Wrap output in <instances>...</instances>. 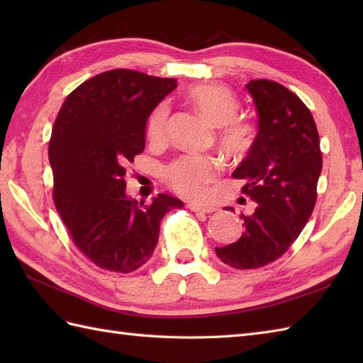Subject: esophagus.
Segmentation results:
<instances>
[{"label":"esophagus","mask_w":363,"mask_h":363,"mask_svg":"<svg viewBox=\"0 0 363 363\" xmlns=\"http://www.w3.org/2000/svg\"><path fill=\"white\" fill-rule=\"evenodd\" d=\"M187 207H189L191 212H201V213H212V212H215V207L213 206H206V204L190 203V204H187Z\"/></svg>","instance_id":"1"}]
</instances>
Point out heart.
Returning a JSON list of instances; mask_svg holds the SVG:
<instances>
[{"label":"heart","instance_id":"obj_1","mask_svg":"<svg viewBox=\"0 0 363 363\" xmlns=\"http://www.w3.org/2000/svg\"><path fill=\"white\" fill-rule=\"evenodd\" d=\"M189 101L203 117L218 128L221 150L233 157H242L250 152L256 142V125L237 117L240 111L238 98L225 84L206 82L187 91ZM169 107L157 104L146 118L145 135L151 145H162L167 138V121ZM221 162L207 154H184L164 168L167 186L186 198H203L207 187L221 173Z\"/></svg>","mask_w":363,"mask_h":363}]
</instances>
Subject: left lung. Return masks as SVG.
<instances>
[{"label": "left lung", "mask_w": 363, "mask_h": 363, "mask_svg": "<svg viewBox=\"0 0 363 363\" xmlns=\"http://www.w3.org/2000/svg\"><path fill=\"white\" fill-rule=\"evenodd\" d=\"M246 89L257 107L259 133L233 177L245 182L242 194L257 206L242 213V237L215 248L237 269L265 267L290 248L313 212L323 167L318 129L301 98L269 79L250 81Z\"/></svg>", "instance_id": "obj_1"}]
</instances>
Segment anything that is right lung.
<instances>
[{
  "label": "right lung",
  "instance_id": "obj_1",
  "mask_svg": "<svg viewBox=\"0 0 363 363\" xmlns=\"http://www.w3.org/2000/svg\"><path fill=\"white\" fill-rule=\"evenodd\" d=\"M177 86L117 68L76 87L60 107L48 146L54 206L78 250L99 268L130 273L152 256L164 215L182 201L126 198L125 174L145 150L151 111Z\"/></svg>",
  "mask_w": 363,
  "mask_h": 363
}]
</instances>
